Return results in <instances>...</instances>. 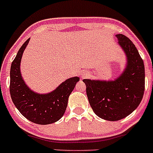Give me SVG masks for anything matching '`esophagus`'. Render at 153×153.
I'll list each match as a JSON object with an SVG mask.
<instances>
[{"mask_svg":"<svg viewBox=\"0 0 153 153\" xmlns=\"http://www.w3.org/2000/svg\"><path fill=\"white\" fill-rule=\"evenodd\" d=\"M81 78H84V77H85V76H87V75H88V73H81Z\"/></svg>","mask_w":153,"mask_h":153,"instance_id":"1","label":"esophagus"}]
</instances>
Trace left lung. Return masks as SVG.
<instances>
[{"label":"left lung","instance_id":"left-lung-1","mask_svg":"<svg viewBox=\"0 0 153 153\" xmlns=\"http://www.w3.org/2000/svg\"><path fill=\"white\" fill-rule=\"evenodd\" d=\"M116 37L126 56L122 73L113 81L83 80L93 111L100 118L111 122L132 113L140 103L145 89V68L137 49L122 34Z\"/></svg>","mask_w":153,"mask_h":153}]
</instances>
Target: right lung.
<instances>
[{
  "label": "right lung",
  "instance_id": "obj_1",
  "mask_svg": "<svg viewBox=\"0 0 153 153\" xmlns=\"http://www.w3.org/2000/svg\"><path fill=\"white\" fill-rule=\"evenodd\" d=\"M28 38L19 50L10 67V92L17 109L24 117L38 125H49L60 119L68 104V97L80 78L72 77L48 94H38L27 86L22 78L20 63Z\"/></svg>",
  "mask_w": 153,
  "mask_h": 153
}]
</instances>
